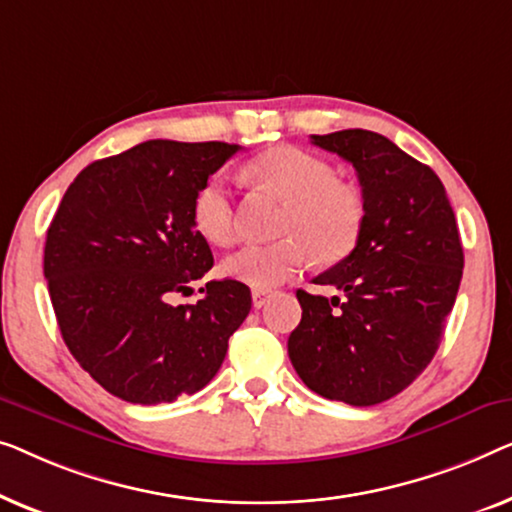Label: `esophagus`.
Wrapping results in <instances>:
<instances>
[{
  "label": "esophagus",
  "instance_id": "obj_1",
  "mask_svg": "<svg viewBox=\"0 0 512 512\" xmlns=\"http://www.w3.org/2000/svg\"><path fill=\"white\" fill-rule=\"evenodd\" d=\"M271 297H273V290H253V306L262 308L269 304Z\"/></svg>",
  "mask_w": 512,
  "mask_h": 512
}]
</instances>
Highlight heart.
<instances>
[{
	"instance_id": "heart-1",
	"label": "heart",
	"mask_w": 512,
	"mask_h": 512,
	"mask_svg": "<svg viewBox=\"0 0 512 512\" xmlns=\"http://www.w3.org/2000/svg\"><path fill=\"white\" fill-rule=\"evenodd\" d=\"M259 190L285 201L273 243L243 246L222 262V273L243 285L276 287L315 259L341 262L357 248L364 229V199L355 185L338 181L331 164L294 146L264 150L246 164ZM192 220L208 243L229 246L236 239L234 199L220 176L208 178L194 194Z\"/></svg>"
}]
</instances>
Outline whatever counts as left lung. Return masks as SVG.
Listing matches in <instances>:
<instances>
[{"label": "left lung", "instance_id": "obj_1", "mask_svg": "<svg viewBox=\"0 0 512 512\" xmlns=\"http://www.w3.org/2000/svg\"><path fill=\"white\" fill-rule=\"evenodd\" d=\"M311 141L355 167L364 229L348 257L313 278L343 299L297 290L287 355L320 397L376 406L436 355L464 271L457 220L441 178L387 136L343 129Z\"/></svg>", "mask_w": 512, "mask_h": 512}]
</instances>
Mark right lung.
<instances>
[{
    "label": "right lung",
    "instance_id": "add662e5",
    "mask_svg": "<svg viewBox=\"0 0 512 512\" xmlns=\"http://www.w3.org/2000/svg\"><path fill=\"white\" fill-rule=\"evenodd\" d=\"M241 146L146 141L74 178L46 234L43 276L62 338L113 397L171 403L211 383L248 318V285L211 280L197 304L174 306L213 266L192 220L194 194Z\"/></svg>",
    "mask_w": 512,
    "mask_h": 512
}]
</instances>
